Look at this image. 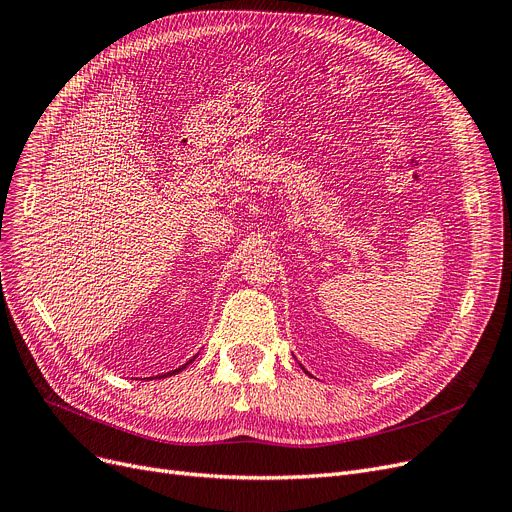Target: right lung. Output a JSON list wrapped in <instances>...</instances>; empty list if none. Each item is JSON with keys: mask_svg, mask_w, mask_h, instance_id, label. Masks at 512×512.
I'll return each instance as SVG.
<instances>
[{"mask_svg": "<svg viewBox=\"0 0 512 512\" xmlns=\"http://www.w3.org/2000/svg\"><path fill=\"white\" fill-rule=\"evenodd\" d=\"M192 360H194V358H192ZM192 360H190V362H192ZM190 362H188V364H190ZM188 364H184V366H180V368H175V370H171V372H167V374H175V372H182V370H184V368H186ZM167 374H163V376H167Z\"/></svg>", "mask_w": 512, "mask_h": 512, "instance_id": "add662e5", "label": "right lung"}]
</instances>
